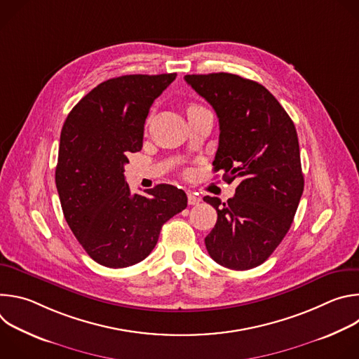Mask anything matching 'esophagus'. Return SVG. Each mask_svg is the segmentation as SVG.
<instances>
[{"instance_id":"obj_1","label":"esophagus","mask_w":359,"mask_h":359,"mask_svg":"<svg viewBox=\"0 0 359 359\" xmlns=\"http://www.w3.org/2000/svg\"><path fill=\"white\" fill-rule=\"evenodd\" d=\"M200 197L197 196V194H194V193H187V201H189V204L190 206H196V204H198L200 203Z\"/></svg>"}]
</instances>
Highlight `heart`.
Wrapping results in <instances>:
<instances>
[{
    "label": "heart",
    "instance_id": "b5f03b06",
    "mask_svg": "<svg viewBox=\"0 0 359 359\" xmlns=\"http://www.w3.org/2000/svg\"><path fill=\"white\" fill-rule=\"evenodd\" d=\"M190 108H194V107H190Z\"/></svg>",
    "mask_w": 359,
    "mask_h": 359
}]
</instances>
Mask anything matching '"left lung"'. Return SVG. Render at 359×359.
I'll list each match as a JSON object with an SVG mask.
<instances>
[{
  "mask_svg": "<svg viewBox=\"0 0 359 359\" xmlns=\"http://www.w3.org/2000/svg\"><path fill=\"white\" fill-rule=\"evenodd\" d=\"M184 81L216 111L220 125L215 172L238 180L234 197L204 196L217 212L204 238L210 257L231 270L263 264L283 241L304 190L295 126L259 82L219 72Z\"/></svg>",
  "mask_w": 359,
  "mask_h": 359,
  "instance_id": "1",
  "label": "left lung"
}]
</instances>
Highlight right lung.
I'll list each match as a JSON object with an SVG mask.
<instances>
[{
  "instance_id": "add662e5",
  "label": "right lung",
  "mask_w": 359,
  "mask_h": 359,
  "mask_svg": "<svg viewBox=\"0 0 359 359\" xmlns=\"http://www.w3.org/2000/svg\"><path fill=\"white\" fill-rule=\"evenodd\" d=\"M176 74L123 75L85 95L69 112L60 140L55 183L65 220L89 257L109 269L144 260L162 226L187 206L172 184L130 194L129 153L143 144L144 121Z\"/></svg>"
}]
</instances>
